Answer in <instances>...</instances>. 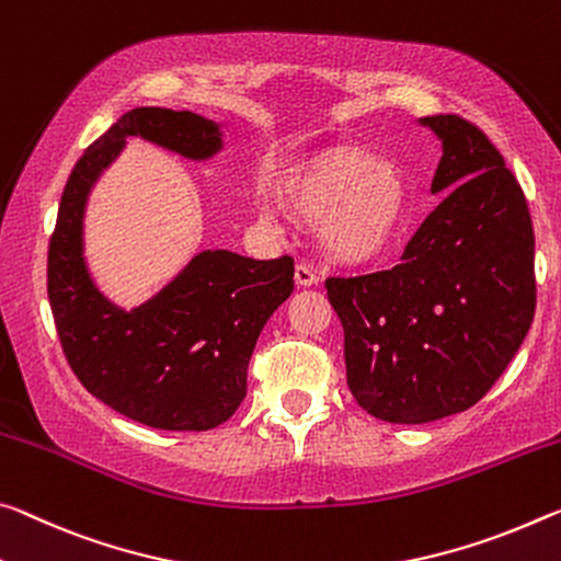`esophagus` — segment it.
<instances>
[{
	"mask_svg": "<svg viewBox=\"0 0 561 561\" xmlns=\"http://www.w3.org/2000/svg\"><path fill=\"white\" fill-rule=\"evenodd\" d=\"M295 282H297V287H314V284L319 282V277H317V272L312 270V266L299 262L295 266Z\"/></svg>",
	"mask_w": 561,
	"mask_h": 561,
	"instance_id": "esophagus-1",
	"label": "esophagus"
}]
</instances>
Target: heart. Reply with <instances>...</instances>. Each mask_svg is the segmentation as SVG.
<instances>
[{"label":"heart","instance_id":"1","mask_svg":"<svg viewBox=\"0 0 561 561\" xmlns=\"http://www.w3.org/2000/svg\"><path fill=\"white\" fill-rule=\"evenodd\" d=\"M282 204L291 217L317 225L319 247L346 266L375 264L392 249L407 207V186L394 167L362 149L336 147L309 159L282 180ZM266 227L282 217L270 197L256 199Z\"/></svg>","mask_w":561,"mask_h":561}]
</instances>
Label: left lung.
Instances as JSON below:
<instances>
[{
    "label": "left lung",
    "instance_id": "left-lung-1",
    "mask_svg": "<svg viewBox=\"0 0 561 561\" xmlns=\"http://www.w3.org/2000/svg\"><path fill=\"white\" fill-rule=\"evenodd\" d=\"M442 139L444 199L387 272L327 279L344 327L346 385L364 412L426 424L482 399L537 307L535 229L519 182L472 122L420 119Z\"/></svg>",
    "mask_w": 561,
    "mask_h": 561
}]
</instances>
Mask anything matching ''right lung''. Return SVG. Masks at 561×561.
I'll return each mask as SVG.
<instances>
[{"label":"right lung","mask_w":561,"mask_h":561,"mask_svg":"<svg viewBox=\"0 0 561 561\" xmlns=\"http://www.w3.org/2000/svg\"><path fill=\"white\" fill-rule=\"evenodd\" d=\"M129 137L204 162L221 149V124L194 112L139 106L87 147L49 239L51 314L69 367L89 394L154 430L207 432L242 404L254 344L295 289V262L204 249L145 305L127 312L106 299L84 260V209Z\"/></svg>","instance_id":"obj_1"}]
</instances>
